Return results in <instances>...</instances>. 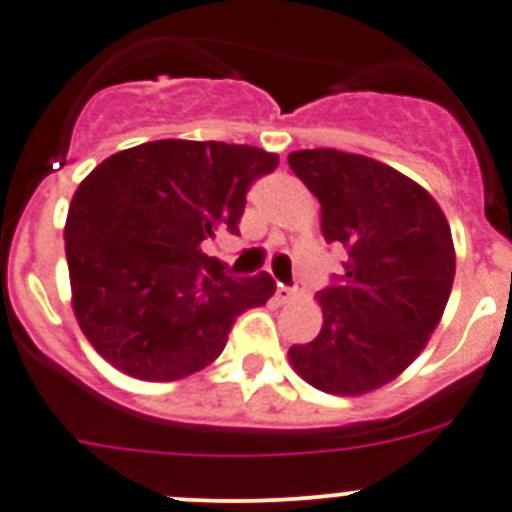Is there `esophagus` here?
Instances as JSON below:
<instances>
[{"mask_svg":"<svg viewBox=\"0 0 512 512\" xmlns=\"http://www.w3.org/2000/svg\"><path fill=\"white\" fill-rule=\"evenodd\" d=\"M305 295V282H297L295 287H284V284H279L277 289V297L282 302H289V300H295V297Z\"/></svg>","mask_w":512,"mask_h":512,"instance_id":"1","label":"esophagus"}]
</instances>
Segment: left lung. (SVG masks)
I'll return each instance as SVG.
<instances>
[{
	"label": "left lung",
	"mask_w": 512,
	"mask_h": 512,
	"mask_svg": "<svg viewBox=\"0 0 512 512\" xmlns=\"http://www.w3.org/2000/svg\"><path fill=\"white\" fill-rule=\"evenodd\" d=\"M320 200L323 235L346 251L320 289L323 328L289 348L302 379L330 395L377 390L413 364L454 284V241L431 194L400 171L336 148L289 153Z\"/></svg>",
	"instance_id": "1"
}]
</instances>
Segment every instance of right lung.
I'll return each mask as SVG.
<instances>
[{
    "label": "right lung",
    "mask_w": 512,
    "mask_h": 512,
    "mask_svg": "<svg viewBox=\"0 0 512 512\" xmlns=\"http://www.w3.org/2000/svg\"><path fill=\"white\" fill-rule=\"evenodd\" d=\"M277 153L220 140H153L104 158L66 220L74 312L97 354L130 377L174 382L223 354L235 320L274 295L228 277L205 241L238 235L246 194Z\"/></svg>",
    "instance_id": "1"
}]
</instances>
